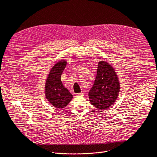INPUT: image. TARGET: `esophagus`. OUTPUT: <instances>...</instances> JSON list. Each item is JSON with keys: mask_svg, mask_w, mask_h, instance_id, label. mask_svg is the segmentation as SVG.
I'll return each instance as SVG.
<instances>
[{"mask_svg": "<svg viewBox=\"0 0 157 157\" xmlns=\"http://www.w3.org/2000/svg\"><path fill=\"white\" fill-rule=\"evenodd\" d=\"M84 95V92H81V93H77L76 96H83Z\"/></svg>", "mask_w": 157, "mask_h": 157, "instance_id": "obj_1", "label": "esophagus"}]
</instances>
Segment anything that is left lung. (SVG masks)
<instances>
[{
  "label": "left lung",
  "instance_id": "1",
  "mask_svg": "<svg viewBox=\"0 0 157 157\" xmlns=\"http://www.w3.org/2000/svg\"><path fill=\"white\" fill-rule=\"evenodd\" d=\"M119 78L114 68L104 61L98 63L96 78L89 92L91 103L99 110L113 105L120 92Z\"/></svg>",
  "mask_w": 157,
  "mask_h": 157
}]
</instances>
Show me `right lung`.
<instances>
[{
  "label": "right lung",
  "instance_id": "right-lung-1",
  "mask_svg": "<svg viewBox=\"0 0 157 157\" xmlns=\"http://www.w3.org/2000/svg\"><path fill=\"white\" fill-rule=\"evenodd\" d=\"M66 64L64 60L56 63L50 70L44 86L47 99L57 109L65 107L73 98V95L63 86L61 80V74Z\"/></svg>",
  "mask_w": 157,
  "mask_h": 157
}]
</instances>
